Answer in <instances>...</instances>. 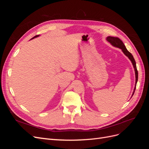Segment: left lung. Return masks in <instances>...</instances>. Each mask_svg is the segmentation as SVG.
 <instances>
[{
	"label": "left lung",
	"instance_id": "8db88e82",
	"mask_svg": "<svg viewBox=\"0 0 149 149\" xmlns=\"http://www.w3.org/2000/svg\"><path fill=\"white\" fill-rule=\"evenodd\" d=\"M107 40L109 42H110L113 46L120 48L122 50H123V53L129 58L130 60L131 61L132 63V65H133V66H134V70H135V73H136V84H135V88H134V92L132 94V96H133L134 94V92H135V90H136V84H137V82L138 81V71L137 70L136 61H135L132 54L130 53L127 49H126L124 44L119 38L113 37H108L107 38Z\"/></svg>",
	"mask_w": 149,
	"mask_h": 149
}]
</instances>
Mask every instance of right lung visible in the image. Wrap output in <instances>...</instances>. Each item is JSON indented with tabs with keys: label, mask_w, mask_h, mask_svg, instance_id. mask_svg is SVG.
<instances>
[{
	"label": "right lung",
	"mask_w": 149,
	"mask_h": 149,
	"mask_svg": "<svg viewBox=\"0 0 149 149\" xmlns=\"http://www.w3.org/2000/svg\"><path fill=\"white\" fill-rule=\"evenodd\" d=\"M38 36H39V35H36V36H35V37H33L32 38H31V39H33V38H36V37H38Z\"/></svg>",
	"instance_id": "add662e5"
}]
</instances>
